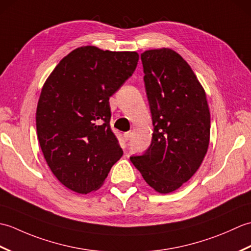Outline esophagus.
I'll return each instance as SVG.
<instances>
[{"mask_svg": "<svg viewBox=\"0 0 251 251\" xmlns=\"http://www.w3.org/2000/svg\"><path fill=\"white\" fill-rule=\"evenodd\" d=\"M124 138H125L126 141H128V140L130 139V138H131V132H130V131L125 132V134H124Z\"/></svg>", "mask_w": 251, "mask_h": 251, "instance_id": "obj_1", "label": "esophagus"}]
</instances>
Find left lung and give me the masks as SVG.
Wrapping results in <instances>:
<instances>
[{
    "label": "left lung",
    "instance_id": "8db88e82",
    "mask_svg": "<svg viewBox=\"0 0 251 251\" xmlns=\"http://www.w3.org/2000/svg\"><path fill=\"white\" fill-rule=\"evenodd\" d=\"M154 126L148 150L130 161L158 193L179 189L204 159L210 138L205 90L189 63L170 49L141 54Z\"/></svg>",
    "mask_w": 251,
    "mask_h": 251
}]
</instances>
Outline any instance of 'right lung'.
<instances>
[{
    "label": "right lung",
    "mask_w": 251,
    "mask_h": 251,
    "mask_svg": "<svg viewBox=\"0 0 251 251\" xmlns=\"http://www.w3.org/2000/svg\"><path fill=\"white\" fill-rule=\"evenodd\" d=\"M136 51L82 46L62 58L36 108L40 147L51 173L76 193L98 190L123 150L110 127L109 99L134 73Z\"/></svg>",
    "instance_id": "1"
}]
</instances>
